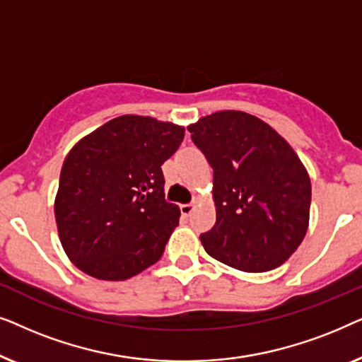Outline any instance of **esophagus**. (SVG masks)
Returning <instances> with one entry per match:
<instances>
[{
    "mask_svg": "<svg viewBox=\"0 0 362 362\" xmlns=\"http://www.w3.org/2000/svg\"><path fill=\"white\" fill-rule=\"evenodd\" d=\"M194 207H196L194 202H191V204H182L181 206V214L185 216V217H189L191 212L194 211Z\"/></svg>",
    "mask_w": 362,
    "mask_h": 362,
    "instance_id": "esophagus-1",
    "label": "esophagus"
}]
</instances>
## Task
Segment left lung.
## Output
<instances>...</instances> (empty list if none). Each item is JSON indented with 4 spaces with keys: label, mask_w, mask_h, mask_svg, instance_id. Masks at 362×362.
Instances as JSON below:
<instances>
[{
    "label": "left lung",
    "mask_w": 362,
    "mask_h": 362,
    "mask_svg": "<svg viewBox=\"0 0 362 362\" xmlns=\"http://www.w3.org/2000/svg\"><path fill=\"white\" fill-rule=\"evenodd\" d=\"M187 130L214 170L216 224L201 234L207 254L252 274L280 267L310 221L311 182L293 148L245 112H216Z\"/></svg>",
    "instance_id": "left-lung-1"
}]
</instances>
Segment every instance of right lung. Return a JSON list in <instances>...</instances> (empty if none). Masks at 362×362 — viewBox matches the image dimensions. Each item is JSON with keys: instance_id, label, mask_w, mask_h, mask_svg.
Listing matches in <instances>:
<instances>
[{"instance_id": "right-lung-1", "label": "right lung", "mask_w": 362, "mask_h": 362, "mask_svg": "<svg viewBox=\"0 0 362 362\" xmlns=\"http://www.w3.org/2000/svg\"><path fill=\"white\" fill-rule=\"evenodd\" d=\"M185 128L123 115L69 151L56 196L61 244L78 270L98 280H127L155 264L180 222L165 199L161 165L180 148Z\"/></svg>"}]
</instances>
